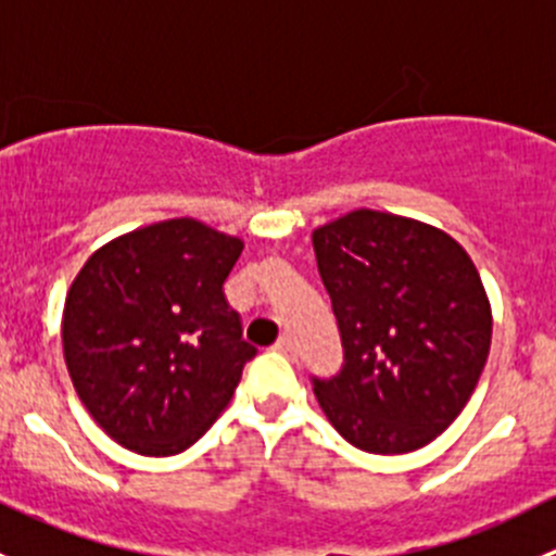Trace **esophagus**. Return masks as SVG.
Masks as SVG:
<instances>
[{"mask_svg": "<svg viewBox=\"0 0 556 556\" xmlns=\"http://www.w3.org/2000/svg\"><path fill=\"white\" fill-rule=\"evenodd\" d=\"M274 350L282 352V355H295V346H293V341L288 339V336H279V341L274 344Z\"/></svg>", "mask_w": 556, "mask_h": 556, "instance_id": "34e87169", "label": "esophagus"}]
</instances>
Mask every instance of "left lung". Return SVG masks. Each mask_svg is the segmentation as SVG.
Listing matches in <instances>:
<instances>
[{"label":"left lung","instance_id":"obj_1","mask_svg":"<svg viewBox=\"0 0 556 556\" xmlns=\"http://www.w3.org/2000/svg\"><path fill=\"white\" fill-rule=\"evenodd\" d=\"M312 244L344 344L339 377L314 379L319 408L357 450H422L459 417L490 357L479 268L441 228L366 206L314 228Z\"/></svg>","mask_w":556,"mask_h":556}]
</instances>
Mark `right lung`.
Returning a JSON list of instances; mask_svg holds the SVG:
<instances>
[{"instance_id": "obj_1", "label": "right lung", "mask_w": 556, "mask_h": 556, "mask_svg": "<svg viewBox=\"0 0 556 556\" xmlns=\"http://www.w3.org/2000/svg\"><path fill=\"white\" fill-rule=\"evenodd\" d=\"M244 242L195 217L134 228L99 247L66 293V371L99 428L126 450H188L231 403L255 346L223 282Z\"/></svg>"}]
</instances>
